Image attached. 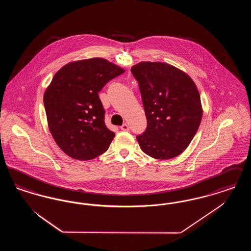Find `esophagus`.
I'll return each instance as SVG.
<instances>
[{
	"label": "esophagus",
	"instance_id": "obj_1",
	"mask_svg": "<svg viewBox=\"0 0 251 251\" xmlns=\"http://www.w3.org/2000/svg\"><path fill=\"white\" fill-rule=\"evenodd\" d=\"M120 129L124 131H129V126H128V124L124 123V124H122V125L120 126Z\"/></svg>",
	"mask_w": 251,
	"mask_h": 251
}]
</instances>
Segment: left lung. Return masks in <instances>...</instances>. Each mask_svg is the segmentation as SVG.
Segmentation results:
<instances>
[{"instance_id":"obj_1","label":"left lung","mask_w":251,"mask_h":251,"mask_svg":"<svg viewBox=\"0 0 251 251\" xmlns=\"http://www.w3.org/2000/svg\"><path fill=\"white\" fill-rule=\"evenodd\" d=\"M131 72L148 122L136 137L141 150L154 159L177 157L191 143L202 119L197 85L186 72L163 62H140Z\"/></svg>"}]
</instances>
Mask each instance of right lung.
<instances>
[{"mask_svg":"<svg viewBox=\"0 0 251 251\" xmlns=\"http://www.w3.org/2000/svg\"><path fill=\"white\" fill-rule=\"evenodd\" d=\"M124 69L103 58L77 60L56 72L43 100L49 130L72 159L86 161L104 153L115 133L104 124L99 92Z\"/></svg>","mask_w":251,"mask_h":251,"instance_id":"add662e5","label":"right lung"}]
</instances>
